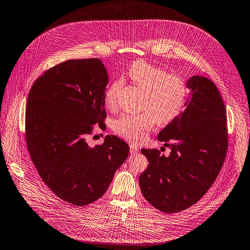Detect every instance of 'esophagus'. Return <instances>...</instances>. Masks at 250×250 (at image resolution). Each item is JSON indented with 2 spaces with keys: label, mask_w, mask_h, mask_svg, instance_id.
<instances>
[{
  "label": "esophagus",
  "mask_w": 250,
  "mask_h": 250,
  "mask_svg": "<svg viewBox=\"0 0 250 250\" xmlns=\"http://www.w3.org/2000/svg\"><path fill=\"white\" fill-rule=\"evenodd\" d=\"M129 146H130V153L131 154H136L138 152V147L136 146V145L131 144V145H129Z\"/></svg>",
  "instance_id": "obj_1"
}]
</instances>
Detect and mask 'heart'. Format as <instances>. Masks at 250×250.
<instances>
[{"label": "heart", "mask_w": 250, "mask_h": 250, "mask_svg": "<svg viewBox=\"0 0 250 250\" xmlns=\"http://www.w3.org/2000/svg\"><path fill=\"white\" fill-rule=\"evenodd\" d=\"M127 78L144 90L139 114H123L114 122L117 134L134 143L142 142L155 122L166 125L176 119L187 104L188 88L185 80L176 75H168L164 68L146 61L133 62L128 66ZM121 82L114 81L104 92L108 107L117 104Z\"/></svg>", "instance_id": "1"}]
</instances>
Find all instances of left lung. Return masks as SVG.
I'll list each match as a JSON object with an SVG mask.
<instances>
[{
	"label": "left lung",
	"mask_w": 250,
	"mask_h": 250,
	"mask_svg": "<svg viewBox=\"0 0 250 250\" xmlns=\"http://www.w3.org/2000/svg\"><path fill=\"white\" fill-rule=\"evenodd\" d=\"M187 85L191 92L185 109L158 134L170 155L142 149L149 164L139 175V187L146 200L166 213L183 211L200 200L227 155L226 107L216 86L201 76H193Z\"/></svg>",
	"instance_id": "left-lung-1"
}]
</instances>
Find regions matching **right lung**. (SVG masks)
<instances>
[{
  "mask_svg": "<svg viewBox=\"0 0 250 250\" xmlns=\"http://www.w3.org/2000/svg\"><path fill=\"white\" fill-rule=\"evenodd\" d=\"M107 82L101 59H71L46 71L28 93L25 139L32 161L47 187L76 206L101 198L129 154L115 135L102 146L86 142L92 125L104 124Z\"/></svg>",
  "mask_w": 250,
  "mask_h": 250,
  "instance_id": "add662e5",
  "label": "right lung"
}]
</instances>
